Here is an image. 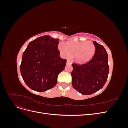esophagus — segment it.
<instances>
[{
  "label": "esophagus",
  "instance_id": "1",
  "mask_svg": "<svg viewBox=\"0 0 128 128\" xmlns=\"http://www.w3.org/2000/svg\"><path fill=\"white\" fill-rule=\"evenodd\" d=\"M72 64V62L70 61H69V60L67 61V64Z\"/></svg>",
  "mask_w": 128,
  "mask_h": 128
}]
</instances>
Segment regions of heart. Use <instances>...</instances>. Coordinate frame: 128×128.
<instances>
[{
    "mask_svg": "<svg viewBox=\"0 0 128 128\" xmlns=\"http://www.w3.org/2000/svg\"><path fill=\"white\" fill-rule=\"evenodd\" d=\"M61 56L64 58H73L76 62L82 64L90 61L94 55L96 46L91 42H69L66 45L60 42L58 46Z\"/></svg>",
    "mask_w": 128,
    "mask_h": 128,
    "instance_id": "heart-1",
    "label": "heart"
}]
</instances>
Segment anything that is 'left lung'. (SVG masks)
Returning a JSON list of instances; mask_svg holds the SVG:
<instances>
[{"label":"left lung","mask_w":128,"mask_h":128,"mask_svg":"<svg viewBox=\"0 0 128 128\" xmlns=\"http://www.w3.org/2000/svg\"><path fill=\"white\" fill-rule=\"evenodd\" d=\"M96 52L86 64H72L71 72L73 88L84 95H90L100 90L106 82L109 72L108 54L102 45L93 42Z\"/></svg>","instance_id":"8db88e82"}]
</instances>
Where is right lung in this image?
<instances>
[{"label": "right lung", "instance_id": "obj_1", "mask_svg": "<svg viewBox=\"0 0 128 128\" xmlns=\"http://www.w3.org/2000/svg\"><path fill=\"white\" fill-rule=\"evenodd\" d=\"M59 40L48 35L40 37L30 42L23 53L21 74L32 90L44 92L56 85L67 61L60 57Z\"/></svg>", "mask_w": 128, "mask_h": 128}]
</instances>
